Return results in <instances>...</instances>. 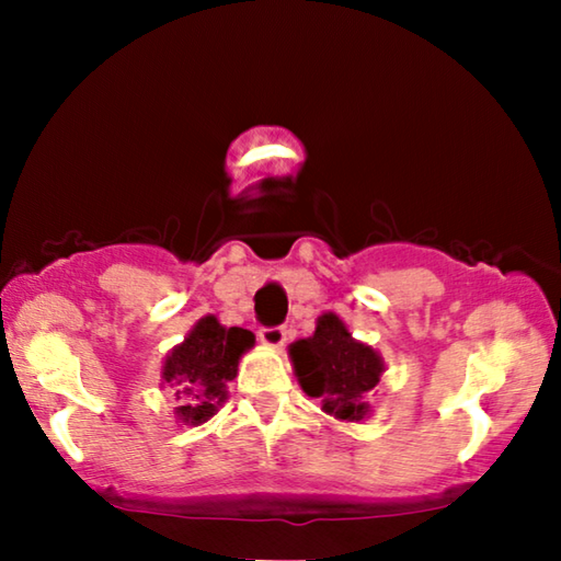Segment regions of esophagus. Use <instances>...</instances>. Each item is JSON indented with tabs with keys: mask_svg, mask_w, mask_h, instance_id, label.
Returning <instances> with one entry per match:
<instances>
[{
	"mask_svg": "<svg viewBox=\"0 0 561 561\" xmlns=\"http://www.w3.org/2000/svg\"><path fill=\"white\" fill-rule=\"evenodd\" d=\"M260 341L264 346H282L284 341H287V327H282V324H277V327H262L260 329Z\"/></svg>",
	"mask_w": 561,
	"mask_h": 561,
	"instance_id": "esophagus-1",
	"label": "esophagus"
}]
</instances>
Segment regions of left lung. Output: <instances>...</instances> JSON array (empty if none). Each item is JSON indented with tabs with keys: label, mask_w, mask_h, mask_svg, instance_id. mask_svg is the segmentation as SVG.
Listing matches in <instances>:
<instances>
[{
	"label": "left lung",
	"mask_w": 561,
	"mask_h": 561,
	"mask_svg": "<svg viewBox=\"0 0 561 561\" xmlns=\"http://www.w3.org/2000/svg\"><path fill=\"white\" fill-rule=\"evenodd\" d=\"M304 393L317 398L321 411L341 421H360L368 413L366 393L383 374V360L371 346L351 339L336 314L317 321L314 336L289 348Z\"/></svg>",
	"instance_id": "8db88e82"
}]
</instances>
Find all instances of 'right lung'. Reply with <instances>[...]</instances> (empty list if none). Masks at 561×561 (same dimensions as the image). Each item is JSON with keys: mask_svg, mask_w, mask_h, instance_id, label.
<instances>
[{"mask_svg": "<svg viewBox=\"0 0 561 561\" xmlns=\"http://www.w3.org/2000/svg\"><path fill=\"white\" fill-rule=\"evenodd\" d=\"M254 344V334L240 327L225 329L215 317H205L190 331L183 344L170 351L163 378L185 396L178 408L183 423L197 425L213 417L217 405L225 403L227 383L237 376V360Z\"/></svg>", "mask_w": 561, "mask_h": 561, "instance_id": "right-lung-1", "label": "right lung"}]
</instances>
